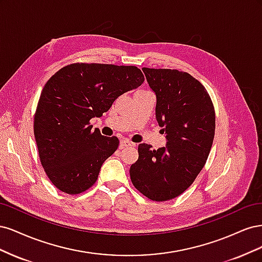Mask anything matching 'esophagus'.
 <instances>
[{"mask_svg": "<svg viewBox=\"0 0 262 262\" xmlns=\"http://www.w3.org/2000/svg\"><path fill=\"white\" fill-rule=\"evenodd\" d=\"M120 144H121V146H136V144L129 140H121Z\"/></svg>", "mask_w": 262, "mask_h": 262, "instance_id": "obj_1", "label": "esophagus"}]
</instances>
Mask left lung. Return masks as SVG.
I'll list each match as a JSON object with an SVG mask.
<instances>
[{
    "instance_id": "8db88e82",
    "label": "left lung",
    "mask_w": 262,
    "mask_h": 262,
    "mask_svg": "<svg viewBox=\"0 0 262 262\" xmlns=\"http://www.w3.org/2000/svg\"><path fill=\"white\" fill-rule=\"evenodd\" d=\"M156 96L155 116L166 146L139 145L131 165L133 186L153 201L173 199L191 186L203 168L215 132V113L203 85L178 70L143 68Z\"/></svg>"
}]
</instances>
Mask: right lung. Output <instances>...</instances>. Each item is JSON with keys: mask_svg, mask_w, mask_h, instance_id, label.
<instances>
[{"mask_svg": "<svg viewBox=\"0 0 262 262\" xmlns=\"http://www.w3.org/2000/svg\"><path fill=\"white\" fill-rule=\"evenodd\" d=\"M144 82L137 67L74 63L47 82L36 110L34 133L47 176L61 191L77 194L96 182L101 165L118 148L90 125L120 95Z\"/></svg>", "mask_w": 262, "mask_h": 262, "instance_id": "add662e5", "label": "right lung"}]
</instances>
